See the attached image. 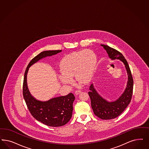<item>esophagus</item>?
I'll return each mask as SVG.
<instances>
[{
	"instance_id": "34e87169",
	"label": "esophagus",
	"mask_w": 149,
	"mask_h": 149,
	"mask_svg": "<svg viewBox=\"0 0 149 149\" xmlns=\"http://www.w3.org/2000/svg\"><path fill=\"white\" fill-rule=\"evenodd\" d=\"M81 93V90H76L75 92L76 95H78V94H79V93Z\"/></svg>"
}]
</instances>
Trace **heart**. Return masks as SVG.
<instances>
[{
    "label": "heart",
    "mask_w": 149,
    "mask_h": 149,
    "mask_svg": "<svg viewBox=\"0 0 149 149\" xmlns=\"http://www.w3.org/2000/svg\"><path fill=\"white\" fill-rule=\"evenodd\" d=\"M97 63V56L91 49L72 52L61 61L60 80L65 84H72L74 76L77 81L88 83L93 77Z\"/></svg>",
    "instance_id": "heart-1"
}]
</instances>
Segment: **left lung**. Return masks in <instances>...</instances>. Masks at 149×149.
<instances>
[{
    "label": "left lung",
    "instance_id": "obj_1",
    "mask_svg": "<svg viewBox=\"0 0 149 149\" xmlns=\"http://www.w3.org/2000/svg\"><path fill=\"white\" fill-rule=\"evenodd\" d=\"M106 51L112 60L119 59L123 62L128 75L127 87L122 95L114 101L109 102L102 97L95 88L93 84L90 87L88 95L91 99V107L94 114L102 119H111L118 117L127 107L131 101L133 90V79L128 62L123 54L116 49L107 45H101Z\"/></svg>",
    "mask_w": 149,
    "mask_h": 149
}]
</instances>
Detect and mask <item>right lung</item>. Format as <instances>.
Instances as JSON below:
<instances>
[{"mask_svg": "<svg viewBox=\"0 0 149 149\" xmlns=\"http://www.w3.org/2000/svg\"><path fill=\"white\" fill-rule=\"evenodd\" d=\"M62 50L42 52L29 63L25 72L23 83V96L32 116L41 123L49 127H57L66 124L71 119L72 104L75 96L70 93L64 96L41 101L33 97L30 93L27 84V75L29 68L42 58L55 55Z\"/></svg>", "mask_w": 149, "mask_h": 149, "instance_id": "obj_1", "label": "right lung"}]
</instances>
